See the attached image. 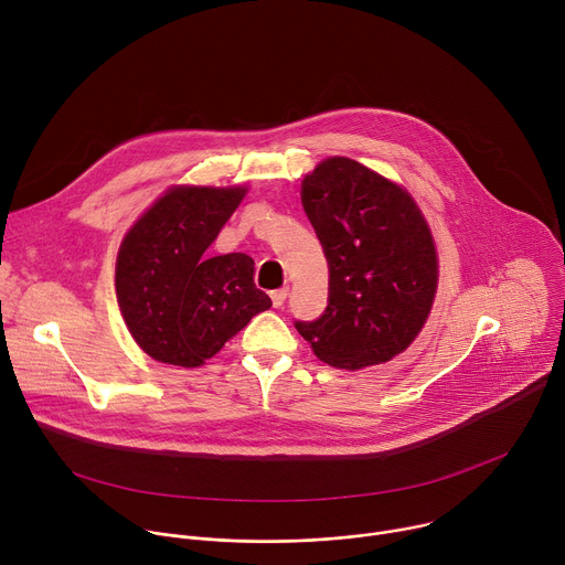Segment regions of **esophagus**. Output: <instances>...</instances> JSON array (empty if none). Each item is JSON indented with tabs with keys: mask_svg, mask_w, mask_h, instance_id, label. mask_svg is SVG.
I'll list each match as a JSON object with an SVG mask.
<instances>
[{
	"mask_svg": "<svg viewBox=\"0 0 565 565\" xmlns=\"http://www.w3.org/2000/svg\"><path fill=\"white\" fill-rule=\"evenodd\" d=\"M286 297H288V288H277V290L270 292V299H273V306H275V308H281L284 301H286Z\"/></svg>",
	"mask_w": 565,
	"mask_h": 565,
	"instance_id": "obj_1",
	"label": "esophagus"
}]
</instances>
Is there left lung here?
I'll return each instance as SVG.
<instances>
[{"label":"left lung","mask_w":565,"mask_h":565,"mask_svg":"<svg viewBox=\"0 0 565 565\" xmlns=\"http://www.w3.org/2000/svg\"><path fill=\"white\" fill-rule=\"evenodd\" d=\"M301 205L329 262V303L295 321L315 355L340 369L405 351L431 310L438 259L414 199L351 158H327L301 183Z\"/></svg>","instance_id":"left-lung-1"}]
</instances>
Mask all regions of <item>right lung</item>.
I'll return each instance as SVG.
<instances>
[{"mask_svg": "<svg viewBox=\"0 0 565 565\" xmlns=\"http://www.w3.org/2000/svg\"><path fill=\"white\" fill-rule=\"evenodd\" d=\"M244 192L177 188L127 232L116 264L118 306L129 333L153 360L201 366L273 306L255 286L248 255L205 253Z\"/></svg>", "mask_w": 565, "mask_h": 565, "instance_id": "obj_1", "label": "right lung"}]
</instances>
